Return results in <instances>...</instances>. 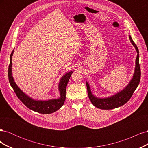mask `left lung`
<instances>
[{
	"label": "left lung",
	"mask_w": 148,
	"mask_h": 148,
	"mask_svg": "<svg viewBox=\"0 0 148 148\" xmlns=\"http://www.w3.org/2000/svg\"><path fill=\"white\" fill-rule=\"evenodd\" d=\"M129 38L132 45L135 47L138 54L135 61V71H134L132 78L131 79L130 82L127 84V86L123 90L116 93L115 95L108 97L99 98L96 97L92 93L89 84L86 82V86L89 100H90L92 104L95 107H97V108L108 110L117 108V107L124 105L125 103H127L130 99L134 91H135L139 83H140L141 78V70L140 64H139V50L136 44L133 42L131 36L129 35Z\"/></svg>",
	"instance_id": "8db88e82"
}]
</instances>
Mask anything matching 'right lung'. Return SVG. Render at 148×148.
Instances as JSON below:
<instances>
[{"label":"right lung","mask_w":148,"mask_h":148,"mask_svg":"<svg viewBox=\"0 0 148 148\" xmlns=\"http://www.w3.org/2000/svg\"><path fill=\"white\" fill-rule=\"evenodd\" d=\"M13 53V50L10 57V64L8 66V79L11 85V86L14 90L16 95L19 98V99L23 103V104L33 111L37 112L40 114H49L59 110L60 107L64 105L66 98V88L69 79L71 77L73 71H70L69 72L65 74L60 80L59 83V91L60 92V97L58 99H53L49 100H35L33 98L30 97L25 92L22 91L19 87L15 83L12 76V56Z\"/></svg>","instance_id":"add662e5"}]
</instances>
